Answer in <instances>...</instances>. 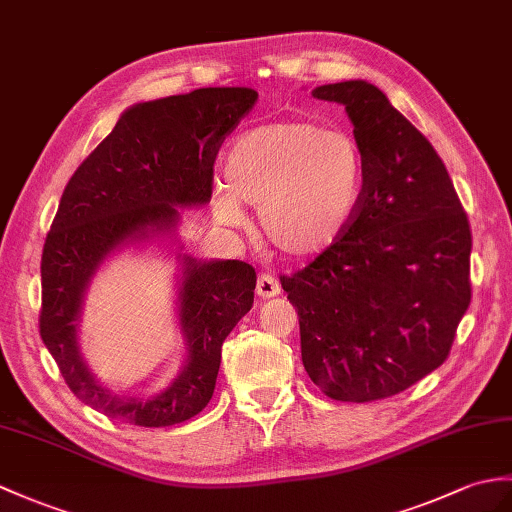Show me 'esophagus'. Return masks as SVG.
I'll list each match as a JSON object with an SVG mask.
<instances>
[{"mask_svg": "<svg viewBox=\"0 0 512 512\" xmlns=\"http://www.w3.org/2000/svg\"><path fill=\"white\" fill-rule=\"evenodd\" d=\"M255 292H257V296H261V299H272V296L281 294V285L272 275H261L257 279V290Z\"/></svg>", "mask_w": 512, "mask_h": 512, "instance_id": "esophagus-1", "label": "esophagus"}]
</instances>
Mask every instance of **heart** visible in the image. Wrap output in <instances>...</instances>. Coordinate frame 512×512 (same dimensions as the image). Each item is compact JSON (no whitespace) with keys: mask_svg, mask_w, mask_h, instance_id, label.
Listing matches in <instances>:
<instances>
[{"mask_svg":"<svg viewBox=\"0 0 512 512\" xmlns=\"http://www.w3.org/2000/svg\"><path fill=\"white\" fill-rule=\"evenodd\" d=\"M213 194L222 224L240 227L244 205L259 207L268 244L292 261L329 253L349 231L364 198V157L351 135L307 120L246 130L224 157Z\"/></svg>","mask_w":512,"mask_h":512,"instance_id":"1","label":"heart"}]
</instances>
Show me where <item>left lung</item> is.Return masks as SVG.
<instances>
[{
  "instance_id": "1",
  "label": "left lung",
  "mask_w": 512,
  "mask_h": 512,
  "mask_svg": "<svg viewBox=\"0 0 512 512\" xmlns=\"http://www.w3.org/2000/svg\"><path fill=\"white\" fill-rule=\"evenodd\" d=\"M342 104L364 157L349 231L281 285L299 312L301 358L338 401L366 403L441 366L471 303V229L445 163L366 80L312 89Z\"/></svg>"
}]
</instances>
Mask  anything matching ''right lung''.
Wrapping results in <instances>:
<instances>
[{
  "instance_id": "obj_1",
  "label": "right lung",
  "mask_w": 512,
  "mask_h": 512,
  "mask_svg": "<svg viewBox=\"0 0 512 512\" xmlns=\"http://www.w3.org/2000/svg\"><path fill=\"white\" fill-rule=\"evenodd\" d=\"M257 100L248 87H207L137 102L69 178L41 257V338L67 386L106 417L141 427L183 423L207 406L222 342L253 307L257 275L237 259L183 253L181 211L211 200L224 135ZM177 257L182 371L152 396H122L94 377L79 349L92 277L122 250Z\"/></svg>"
}]
</instances>
